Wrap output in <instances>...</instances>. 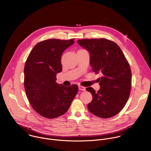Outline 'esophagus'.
I'll list each match as a JSON object with an SVG mask.
<instances>
[{"label": "esophagus", "instance_id": "obj_1", "mask_svg": "<svg viewBox=\"0 0 151 151\" xmlns=\"http://www.w3.org/2000/svg\"><path fill=\"white\" fill-rule=\"evenodd\" d=\"M78 87H79V90L85 91V90H86V88H85V87H83V86H81V85H79Z\"/></svg>", "mask_w": 151, "mask_h": 151}]
</instances>
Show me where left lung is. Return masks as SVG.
Listing matches in <instances>:
<instances>
[{"instance_id": "8db88e82", "label": "left lung", "mask_w": 151, "mask_h": 151, "mask_svg": "<svg viewBox=\"0 0 151 151\" xmlns=\"http://www.w3.org/2000/svg\"><path fill=\"white\" fill-rule=\"evenodd\" d=\"M78 43L90 52L93 71L102 75L97 92L92 87L86 88L93 96L88 109L101 118L117 115L125 106L132 87V72L125 55L116 43L106 39H85Z\"/></svg>"}]
</instances>
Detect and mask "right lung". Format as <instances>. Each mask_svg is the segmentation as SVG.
<instances>
[{
    "mask_svg": "<svg viewBox=\"0 0 151 151\" xmlns=\"http://www.w3.org/2000/svg\"><path fill=\"white\" fill-rule=\"evenodd\" d=\"M74 39H48L33 47L26 60L24 87L33 109L40 115L52 119L65 114L76 96L78 86L66 87L56 82L62 70L63 52L74 44Z\"/></svg>",
    "mask_w": 151,
    "mask_h": 151,
    "instance_id": "right-lung-1",
    "label": "right lung"
}]
</instances>
